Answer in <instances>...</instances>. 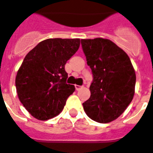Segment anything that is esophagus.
I'll use <instances>...</instances> for the list:
<instances>
[{"mask_svg": "<svg viewBox=\"0 0 153 153\" xmlns=\"http://www.w3.org/2000/svg\"><path fill=\"white\" fill-rule=\"evenodd\" d=\"M82 87H83V86H79V85H75V89H76L77 91H79V90L82 88Z\"/></svg>", "mask_w": 153, "mask_h": 153, "instance_id": "obj_1", "label": "esophagus"}]
</instances>
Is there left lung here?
I'll return each mask as SVG.
<instances>
[{"label":"left lung","mask_w":153,"mask_h":153,"mask_svg":"<svg viewBox=\"0 0 153 153\" xmlns=\"http://www.w3.org/2000/svg\"><path fill=\"white\" fill-rule=\"evenodd\" d=\"M81 44L94 77L91 97L82 103L84 111L94 121L109 123L133 100L135 71L128 55L109 39H84Z\"/></svg>","instance_id":"8db88e82"}]
</instances>
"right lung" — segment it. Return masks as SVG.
Masks as SVG:
<instances>
[{
    "instance_id": "1",
    "label": "right lung",
    "mask_w": 153,
    "mask_h": 153,
    "mask_svg": "<svg viewBox=\"0 0 153 153\" xmlns=\"http://www.w3.org/2000/svg\"><path fill=\"white\" fill-rule=\"evenodd\" d=\"M80 45L79 39H48L25 56L16 77L18 98L32 117L46 121L62 112L74 85L67 84L65 64Z\"/></svg>"
}]
</instances>
